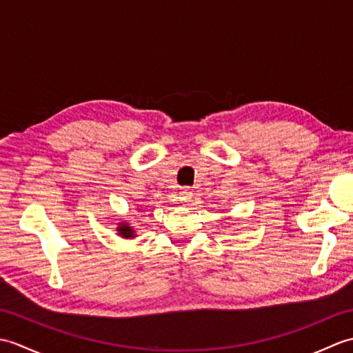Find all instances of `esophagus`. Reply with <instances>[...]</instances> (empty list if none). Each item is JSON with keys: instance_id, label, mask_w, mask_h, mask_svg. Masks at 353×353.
<instances>
[{"instance_id": "34e87169", "label": "esophagus", "mask_w": 353, "mask_h": 353, "mask_svg": "<svg viewBox=\"0 0 353 353\" xmlns=\"http://www.w3.org/2000/svg\"><path fill=\"white\" fill-rule=\"evenodd\" d=\"M181 201L183 205H188L190 201H191V199H192V191L191 190H188V188H183L182 191H181Z\"/></svg>"}]
</instances>
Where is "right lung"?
<instances>
[{
    "label": "right lung",
    "instance_id": "right-lung-1",
    "mask_svg": "<svg viewBox=\"0 0 353 353\" xmlns=\"http://www.w3.org/2000/svg\"><path fill=\"white\" fill-rule=\"evenodd\" d=\"M117 232L121 238H134V236H137L133 228L127 221H119L118 226H117Z\"/></svg>",
    "mask_w": 353,
    "mask_h": 353
}]
</instances>
